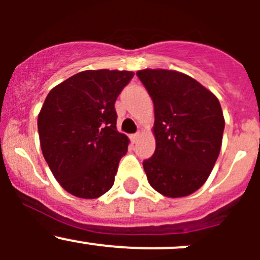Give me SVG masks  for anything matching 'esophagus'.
<instances>
[{
    "instance_id": "obj_1",
    "label": "esophagus",
    "mask_w": 260,
    "mask_h": 260,
    "mask_svg": "<svg viewBox=\"0 0 260 260\" xmlns=\"http://www.w3.org/2000/svg\"><path fill=\"white\" fill-rule=\"evenodd\" d=\"M140 137H141V133H135V135L131 136V138H132L133 142H137L138 138H140Z\"/></svg>"
}]
</instances>
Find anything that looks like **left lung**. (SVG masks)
<instances>
[{
	"instance_id": "obj_1",
	"label": "left lung",
	"mask_w": 260,
	"mask_h": 260,
	"mask_svg": "<svg viewBox=\"0 0 260 260\" xmlns=\"http://www.w3.org/2000/svg\"><path fill=\"white\" fill-rule=\"evenodd\" d=\"M137 77L154 106L156 151L143 161L149 185L167 198L198 191L215 166L225 120L219 99L176 70L143 69Z\"/></svg>"
}]
</instances>
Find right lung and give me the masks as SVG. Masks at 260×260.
Wrapping results in <instances>:
<instances>
[{
	"label": "right lung",
	"mask_w": 260,
	"mask_h": 260,
	"mask_svg": "<svg viewBox=\"0 0 260 260\" xmlns=\"http://www.w3.org/2000/svg\"><path fill=\"white\" fill-rule=\"evenodd\" d=\"M135 73L84 70L50 90L38 118L44 158L65 191L96 199L111 190L129 140L114 103Z\"/></svg>",
	"instance_id": "add662e5"
}]
</instances>
